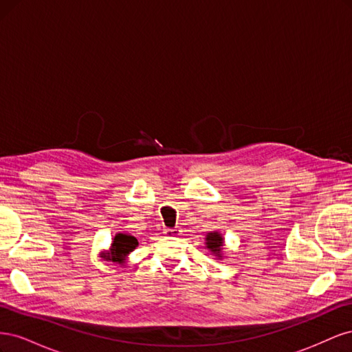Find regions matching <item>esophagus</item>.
Here are the masks:
<instances>
[{
	"label": "esophagus",
	"instance_id": "34e87169",
	"mask_svg": "<svg viewBox=\"0 0 352 352\" xmlns=\"http://www.w3.org/2000/svg\"><path fill=\"white\" fill-rule=\"evenodd\" d=\"M180 232H182V230H179L177 228H166L163 233H164V235H168V236H179Z\"/></svg>",
	"mask_w": 352,
	"mask_h": 352
}]
</instances>
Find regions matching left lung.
I'll list each match as a JSON object with an SVG mask.
<instances>
[{
    "label": "left lung",
    "instance_id": "1",
    "mask_svg": "<svg viewBox=\"0 0 352 352\" xmlns=\"http://www.w3.org/2000/svg\"><path fill=\"white\" fill-rule=\"evenodd\" d=\"M221 247H223V236L219 232H208L206 236V248L216 257L221 258Z\"/></svg>",
    "mask_w": 352,
    "mask_h": 352
}]
</instances>
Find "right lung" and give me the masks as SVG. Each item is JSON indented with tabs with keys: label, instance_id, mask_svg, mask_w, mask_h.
Returning <instances> with one entry per match:
<instances>
[{
	"label": "right lung",
	"instance_id": "obj_1",
	"mask_svg": "<svg viewBox=\"0 0 352 352\" xmlns=\"http://www.w3.org/2000/svg\"><path fill=\"white\" fill-rule=\"evenodd\" d=\"M138 245H140V242L131 233H116L111 248L107 252H101V257L107 261L122 264Z\"/></svg>",
	"mask_w": 352,
	"mask_h": 352
}]
</instances>
